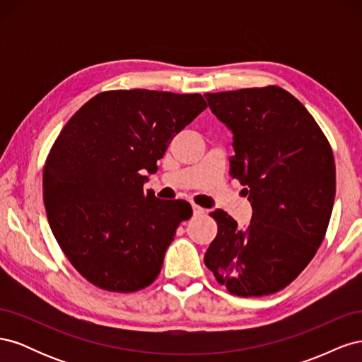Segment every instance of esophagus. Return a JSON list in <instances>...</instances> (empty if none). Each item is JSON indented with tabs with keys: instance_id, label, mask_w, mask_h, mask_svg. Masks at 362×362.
<instances>
[{
	"instance_id": "obj_1",
	"label": "esophagus",
	"mask_w": 362,
	"mask_h": 362,
	"mask_svg": "<svg viewBox=\"0 0 362 362\" xmlns=\"http://www.w3.org/2000/svg\"><path fill=\"white\" fill-rule=\"evenodd\" d=\"M192 210H193V216H194V217L202 216V214L205 213L204 208H201V206H198V205H193V206H192Z\"/></svg>"
}]
</instances>
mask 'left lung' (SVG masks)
Returning <instances> with one entry per match:
<instances>
[{
    "label": "left lung",
    "mask_w": 362,
    "mask_h": 362,
    "mask_svg": "<svg viewBox=\"0 0 362 362\" xmlns=\"http://www.w3.org/2000/svg\"><path fill=\"white\" fill-rule=\"evenodd\" d=\"M233 133L229 175L245 185L252 221L238 228L216 210L205 266L229 293L264 296L287 287L323 242L335 198L329 141L308 110L278 86L205 93Z\"/></svg>",
    "instance_id": "1"
}]
</instances>
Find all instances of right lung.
Listing matches in <instances>:
<instances>
[{"label":"right lung","instance_id":"add662e5","mask_svg":"<svg viewBox=\"0 0 362 362\" xmlns=\"http://www.w3.org/2000/svg\"><path fill=\"white\" fill-rule=\"evenodd\" d=\"M205 108L199 93L112 90L62 129L43 169V202L64 255L93 286L131 293L158 276L192 206L145 192L146 173Z\"/></svg>","mask_w":362,"mask_h":362}]
</instances>
